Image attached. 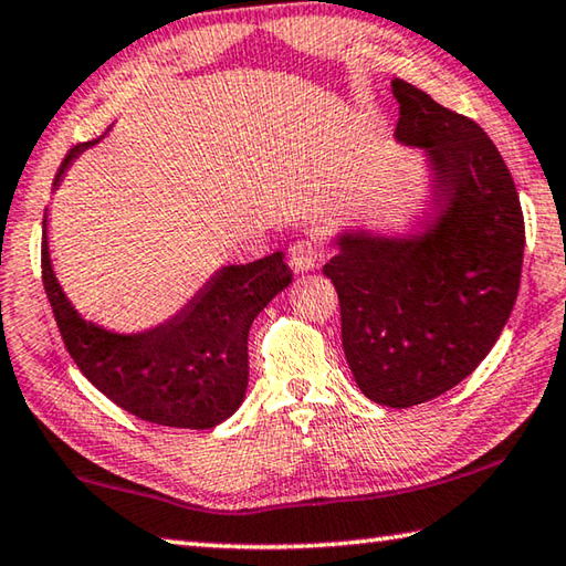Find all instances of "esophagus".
<instances>
[{"mask_svg": "<svg viewBox=\"0 0 566 566\" xmlns=\"http://www.w3.org/2000/svg\"><path fill=\"white\" fill-rule=\"evenodd\" d=\"M321 261V248L308 238H301L291 245V265L295 271H313Z\"/></svg>", "mask_w": 566, "mask_h": 566, "instance_id": "esophagus-1", "label": "esophagus"}]
</instances>
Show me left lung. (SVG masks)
Returning a JSON list of instances; mask_svg holds the SVG:
<instances>
[{
    "label": "left lung",
    "mask_w": 566,
    "mask_h": 566,
    "mask_svg": "<svg viewBox=\"0 0 566 566\" xmlns=\"http://www.w3.org/2000/svg\"><path fill=\"white\" fill-rule=\"evenodd\" d=\"M395 138L428 154L440 211L410 238L345 233L325 263L343 350L365 398L412 408L484 360L520 291L524 216L497 146L472 118L392 78Z\"/></svg>",
    "instance_id": "left-lung-1"
}]
</instances>
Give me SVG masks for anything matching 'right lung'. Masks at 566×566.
<instances>
[{
    "label": "right lung",
    "instance_id": "1",
    "mask_svg": "<svg viewBox=\"0 0 566 566\" xmlns=\"http://www.w3.org/2000/svg\"><path fill=\"white\" fill-rule=\"evenodd\" d=\"M86 146L92 142L66 154L54 186ZM291 277L281 251L226 265L168 323L116 335L72 308L49 261L46 231L42 238V283L76 368L118 408L166 428L208 430L238 410L248 388V331Z\"/></svg>",
    "mask_w": 566,
    "mask_h": 566
}]
</instances>
